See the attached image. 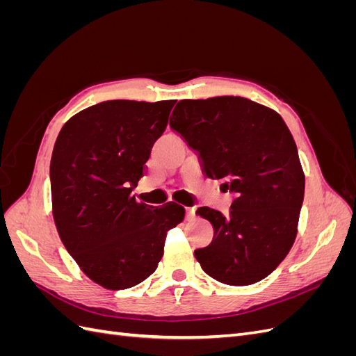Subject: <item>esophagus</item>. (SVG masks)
<instances>
[{"mask_svg": "<svg viewBox=\"0 0 356 356\" xmlns=\"http://www.w3.org/2000/svg\"><path fill=\"white\" fill-rule=\"evenodd\" d=\"M186 211H187V220L195 218V215H196V209L195 208H187Z\"/></svg>", "mask_w": 356, "mask_h": 356, "instance_id": "esophagus-1", "label": "esophagus"}]
</instances>
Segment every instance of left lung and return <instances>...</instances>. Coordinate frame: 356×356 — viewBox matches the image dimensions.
I'll use <instances>...</instances> for the list:
<instances>
[{
	"instance_id": "1",
	"label": "left lung",
	"mask_w": 356,
	"mask_h": 356,
	"mask_svg": "<svg viewBox=\"0 0 356 356\" xmlns=\"http://www.w3.org/2000/svg\"><path fill=\"white\" fill-rule=\"evenodd\" d=\"M169 124L200 153L207 177L236 193L229 215L197 209L213 225V238L195 251L196 260L222 284L261 281L293 248L305 197L288 126L275 110L241 96L182 99Z\"/></svg>"
}]
</instances>
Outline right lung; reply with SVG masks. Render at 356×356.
Instances as JSON below:
<instances>
[{
	"label": "right lung",
	"mask_w": 356,
	"mask_h": 356,
	"mask_svg": "<svg viewBox=\"0 0 356 356\" xmlns=\"http://www.w3.org/2000/svg\"><path fill=\"white\" fill-rule=\"evenodd\" d=\"M177 101H105L63 124L50 161L53 220L83 273L106 289H126L152 275L166 234L184 220L175 202H136L153 144Z\"/></svg>",
	"instance_id": "obj_1"
}]
</instances>
